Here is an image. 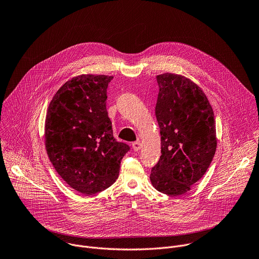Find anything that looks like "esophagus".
<instances>
[{
  "label": "esophagus",
  "mask_w": 259,
  "mask_h": 259,
  "mask_svg": "<svg viewBox=\"0 0 259 259\" xmlns=\"http://www.w3.org/2000/svg\"><path fill=\"white\" fill-rule=\"evenodd\" d=\"M141 146H142V144H141V142H140L139 140H137V141H135V142L132 143V147H133V150H134L135 152H138V151L141 149Z\"/></svg>",
  "instance_id": "34e87169"
}]
</instances>
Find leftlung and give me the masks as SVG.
I'll list each match as a JSON object with an SVG mask.
<instances>
[{
  "label": "left lung",
  "instance_id": "left-lung-1",
  "mask_svg": "<svg viewBox=\"0 0 259 259\" xmlns=\"http://www.w3.org/2000/svg\"><path fill=\"white\" fill-rule=\"evenodd\" d=\"M157 82L162 155L150 178L157 191L174 197L189 192L209 168L217 145L215 119L205 93L190 79L166 72Z\"/></svg>",
  "mask_w": 259,
  "mask_h": 259
}]
</instances>
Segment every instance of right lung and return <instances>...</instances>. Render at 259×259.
<instances>
[{
	"instance_id": "obj_1",
	"label": "right lung",
	"mask_w": 259,
	"mask_h": 259,
	"mask_svg": "<svg viewBox=\"0 0 259 259\" xmlns=\"http://www.w3.org/2000/svg\"><path fill=\"white\" fill-rule=\"evenodd\" d=\"M114 77L81 75L53 96L45 121L50 162L70 188L83 195L104 191L119 176L130 146L114 138L106 89Z\"/></svg>"
}]
</instances>
